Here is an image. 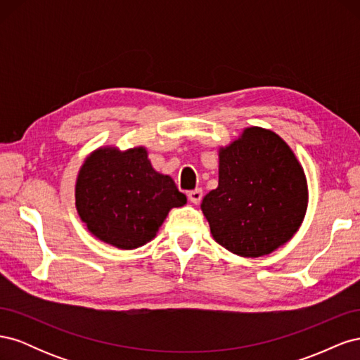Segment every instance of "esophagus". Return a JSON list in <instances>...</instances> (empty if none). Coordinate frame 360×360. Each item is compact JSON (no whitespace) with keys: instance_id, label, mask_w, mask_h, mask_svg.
Here are the masks:
<instances>
[{"instance_id":"obj_1","label":"esophagus","mask_w":360,"mask_h":360,"mask_svg":"<svg viewBox=\"0 0 360 360\" xmlns=\"http://www.w3.org/2000/svg\"><path fill=\"white\" fill-rule=\"evenodd\" d=\"M188 198L191 202L193 204H200L201 200H202V191L201 189H195V191H191L188 193Z\"/></svg>"}]
</instances>
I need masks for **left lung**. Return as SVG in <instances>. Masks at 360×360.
<instances>
[{"mask_svg":"<svg viewBox=\"0 0 360 360\" xmlns=\"http://www.w3.org/2000/svg\"><path fill=\"white\" fill-rule=\"evenodd\" d=\"M219 181L201 210L214 240L258 258L290 242L308 209V181L294 151L274 130L250 126L219 147Z\"/></svg>","mask_w":360,"mask_h":360,"instance_id":"1","label":"left lung"}]
</instances>
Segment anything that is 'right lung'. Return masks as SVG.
I'll return each instance as SVG.
<instances>
[{
  "label": "right lung",
  "instance_id": "add662e5",
  "mask_svg": "<svg viewBox=\"0 0 360 360\" xmlns=\"http://www.w3.org/2000/svg\"><path fill=\"white\" fill-rule=\"evenodd\" d=\"M186 201L169 176L151 167L143 146L96 148L75 183L76 212L86 230L124 250L153 240L169 210Z\"/></svg>",
  "mask_w": 360,
  "mask_h": 360
}]
</instances>
